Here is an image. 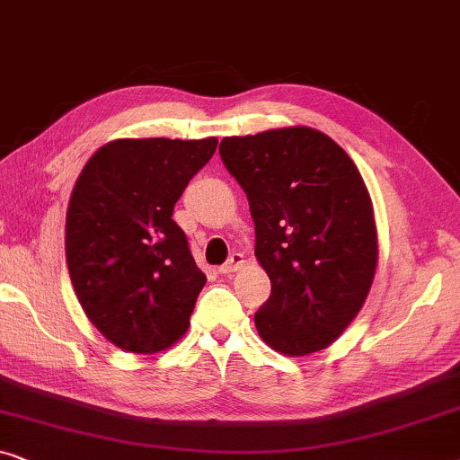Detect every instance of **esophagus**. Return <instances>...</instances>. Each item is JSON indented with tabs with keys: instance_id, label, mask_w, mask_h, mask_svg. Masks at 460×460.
Here are the masks:
<instances>
[{
	"instance_id": "obj_1",
	"label": "esophagus",
	"mask_w": 460,
	"mask_h": 460,
	"mask_svg": "<svg viewBox=\"0 0 460 460\" xmlns=\"http://www.w3.org/2000/svg\"><path fill=\"white\" fill-rule=\"evenodd\" d=\"M244 266V255L243 253H232L230 260L219 268V274H234L236 270H241Z\"/></svg>"
}]
</instances>
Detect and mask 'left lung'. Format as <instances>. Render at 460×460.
<instances>
[{
  "label": "left lung",
  "instance_id": "left-lung-1",
  "mask_svg": "<svg viewBox=\"0 0 460 460\" xmlns=\"http://www.w3.org/2000/svg\"><path fill=\"white\" fill-rule=\"evenodd\" d=\"M219 155L247 192L255 257L272 282L257 332L293 358L329 348L362 310L379 261L373 200L356 163L305 125L224 137Z\"/></svg>",
  "mask_w": 460,
  "mask_h": 460
}]
</instances>
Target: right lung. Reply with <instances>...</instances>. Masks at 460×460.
I'll list each match as a JSON object with an SVG mask.
<instances>
[{
    "instance_id": "right-lung-1",
    "label": "right lung",
    "mask_w": 460,
    "mask_h": 460,
    "mask_svg": "<svg viewBox=\"0 0 460 460\" xmlns=\"http://www.w3.org/2000/svg\"><path fill=\"white\" fill-rule=\"evenodd\" d=\"M217 137H119L90 156L66 209L65 251L90 323L131 354L184 337L207 276L173 222V205Z\"/></svg>"
}]
</instances>
